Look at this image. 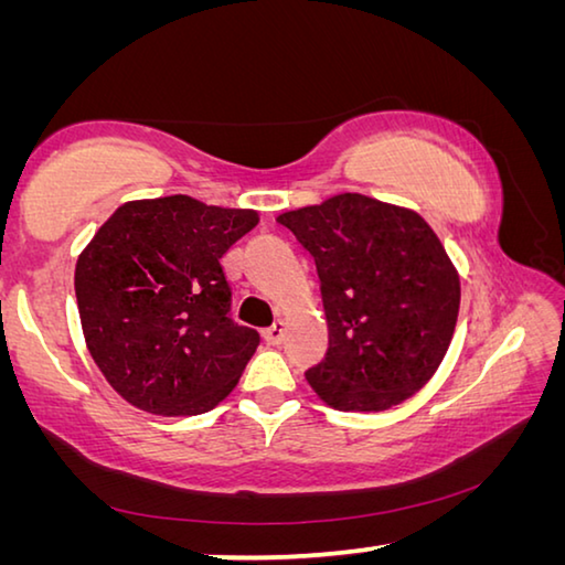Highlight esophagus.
Here are the masks:
<instances>
[{"label": "esophagus", "instance_id": "esophagus-1", "mask_svg": "<svg viewBox=\"0 0 565 565\" xmlns=\"http://www.w3.org/2000/svg\"><path fill=\"white\" fill-rule=\"evenodd\" d=\"M284 333H286L284 321H276V323H271L269 329L262 331V337H264L266 343H271V347H279V343L284 341Z\"/></svg>", "mask_w": 565, "mask_h": 565}]
</instances>
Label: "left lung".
<instances>
[{
    "instance_id": "8db88e82",
    "label": "left lung",
    "mask_w": 565,
    "mask_h": 565,
    "mask_svg": "<svg viewBox=\"0 0 565 565\" xmlns=\"http://www.w3.org/2000/svg\"><path fill=\"white\" fill-rule=\"evenodd\" d=\"M313 256L329 349L306 371L341 411H384L434 376L451 343L461 284L418 214L339 194L276 218Z\"/></svg>"
}]
</instances>
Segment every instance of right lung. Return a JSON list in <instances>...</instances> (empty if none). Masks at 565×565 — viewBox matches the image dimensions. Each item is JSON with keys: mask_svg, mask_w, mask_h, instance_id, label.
Masks as SVG:
<instances>
[{"mask_svg": "<svg viewBox=\"0 0 565 565\" xmlns=\"http://www.w3.org/2000/svg\"><path fill=\"white\" fill-rule=\"evenodd\" d=\"M259 224L252 209L177 194L109 216L74 271L84 339L131 406L196 416L232 394L259 331L232 319L222 256Z\"/></svg>", "mask_w": 565, "mask_h": 565, "instance_id": "1", "label": "right lung"}]
</instances>
